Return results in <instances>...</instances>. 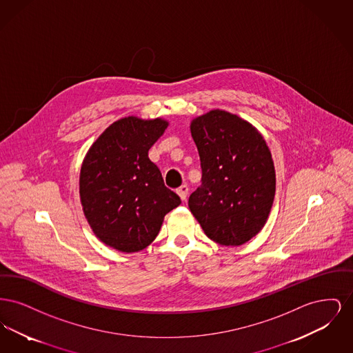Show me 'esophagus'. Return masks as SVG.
<instances>
[{
	"label": "esophagus",
	"mask_w": 353,
	"mask_h": 353,
	"mask_svg": "<svg viewBox=\"0 0 353 353\" xmlns=\"http://www.w3.org/2000/svg\"><path fill=\"white\" fill-rule=\"evenodd\" d=\"M177 194L180 196V199L185 201L186 200V196H188V186L186 185H181L179 189H177Z\"/></svg>",
	"instance_id": "1"
}]
</instances>
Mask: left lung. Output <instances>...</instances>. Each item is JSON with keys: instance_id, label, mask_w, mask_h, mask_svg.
Here are the masks:
<instances>
[{"instance_id": "left-lung-1", "label": "left lung", "mask_w": 353, "mask_h": 353, "mask_svg": "<svg viewBox=\"0 0 353 353\" xmlns=\"http://www.w3.org/2000/svg\"><path fill=\"white\" fill-rule=\"evenodd\" d=\"M201 160L202 185L189 209L212 241L241 246L268 222L275 197V168L266 140L245 119L212 110L190 121Z\"/></svg>"}]
</instances>
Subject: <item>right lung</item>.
<instances>
[{"label": "right lung", "mask_w": 353, "mask_h": 353, "mask_svg": "<svg viewBox=\"0 0 353 353\" xmlns=\"http://www.w3.org/2000/svg\"><path fill=\"white\" fill-rule=\"evenodd\" d=\"M169 125L161 118L125 117L92 143L79 174V196L94 234L118 252H137L159 234L180 197L148 157Z\"/></svg>", "instance_id": "obj_1"}]
</instances>
